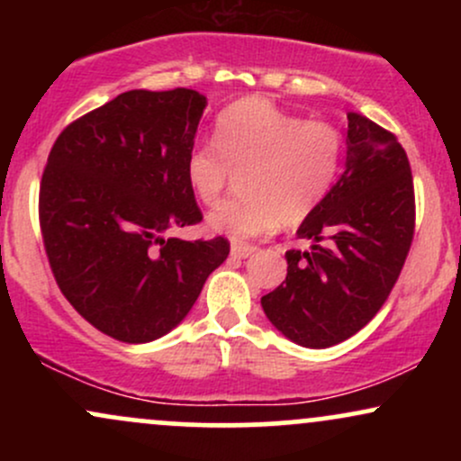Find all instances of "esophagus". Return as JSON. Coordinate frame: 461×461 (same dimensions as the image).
<instances>
[{
  "mask_svg": "<svg viewBox=\"0 0 461 461\" xmlns=\"http://www.w3.org/2000/svg\"><path fill=\"white\" fill-rule=\"evenodd\" d=\"M253 251H256V247L242 245V242H234V245H231V256L234 258H249Z\"/></svg>",
  "mask_w": 461,
  "mask_h": 461,
  "instance_id": "esophagus-1",
  "label": "esophagus"
}]
</instances>
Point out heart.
Wrapping results in <instances>:
<instances>
[{
    "mask_svg": "<svg viewBox=\"0 0 461 461\" xmlns=\"http://www.w3.org/2000/svg\"><path fill=\"white\" fill-rule=\"evenodd\" d=\"M214 142L186 158L188 186L203 205H216L240 176L242 197L210 214V227L234 240L294 227L327 197L342 160V136L327 121H301L267 99L247 97L219 114Z\"/></svg>",
    "mask_w": 461,
    "mask_h": 461,
    "instance_id": "b5f03b06",
    "label": "heart"
}]
</instances>
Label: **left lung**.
Listing matches in <instances>:
<instances>
[{"label":"left lung","mask_w":461,"mask_h":461,"mask_svg":"<svg viewBox=\"0 0 461 461\" xmlns=\"http://www.w3.org/2000/svg\"><path fill=\"white\" fill-rule=\"evenodd\" d=\"M347 167L301 223L310 251H285V282L264 294L268 321L301 347L347 340L382 310L416 223L410 160L393 131L347 113Z\"/></svg>","instance_id":"obj_1"}]
</instances>
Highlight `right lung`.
Returning a JSON list of instances; mask_svg holds the SVG:
<instances>
[{
  "mask_svg": "<svg viewBox=\"0 0 461 461\" xmlns=\"http://www.w3.org/2000/svg\"><path fill=\"white\" fill-rule=\"evenodd\" d=\"M205 97L190 88L128 91L60 131L41 179L39 221L58 288L93 327L140 345L177 327L223 236L167 238L203 219L186 158Z\"/></svg>",
  "mask_w": 461,
  "mask_h": 461,
  "instance_id": "add662e5",
  "label": "right lung"
}]
</instances>
